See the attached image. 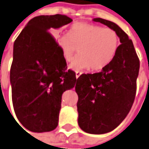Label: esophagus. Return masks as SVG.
Here are the masks:
<instances>
[{
  "label": "esophagus",
  "mask_w": 149,
  "mask_h": 149,
  "mask_svg": "<svg viewBox=\"0 0 149 149\" xmlns=\"http://www.w3.org/2000/svg\"><path fill=\"white\" fill-rule=\"evenodd\" d=\"M81 74H82V72H76V77H77V78H78L79 77H80Z\"/></svg>",
  "instance_id": "34e87169"
}]
</instances>
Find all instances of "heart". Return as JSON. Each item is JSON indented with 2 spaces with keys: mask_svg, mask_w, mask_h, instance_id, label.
Returning <instances> with one entry per match:
<instances>
[{
  "mask_svg": "<svg viewBox=\"0 0 149 149\" xmlns=\"http://www.w3.org/2000/svg\"><path fill=\"white\" fill-rule=\"evenodd\" d=\"M58 40L67 62L73 58L79 48L80 54L69 66L77 72L90 68L93 71L104 69L115 57L120 45L113 29L88 23H76L69 32L60 35Z\"/></svg>",
  "mask_w": 149,
  "mask_h": 149,
  "instance_id": "heart-1",
  "label": "heart"
}]
</instances>
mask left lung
Here are the masks:
<instances>
[{"label":"left lung","mask_w":149,"mask_h":149,"mask_svg":"<svg viewBox=\"0 0 149 149\" xmlns=\"http://www.w3.org/2000/svg\"><path fill=\"white\" fill-rule=\"evenodd\" d=\"M113 29L120 38L115 57L100 72L81 74L75 86L78 95V125L89 134H105L113 130L127 116L136 93L139 59L132 40L117 24L93 19Z\"/></svg>","instance_id":"obj_1"}]
</instances>
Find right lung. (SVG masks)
<instances>
[{"instance_id":"right-lung-1","label":"right lung","mask_w":149,"mask_h":149,"mask_svg":"<svg viewBox=\"0 0 149 149\" xmlns=\"http://www.w3.org/2000/svg\"><path fill=\"white\" fill-rule=\"evenodd\" d=\"M72 21L66 15L36 16L14 43L10 76L12 102L19 121L32 132L57 127L62 95L76 86V74L67 70L61 48L49 33Z\"/></svg>"}]
</instances>
